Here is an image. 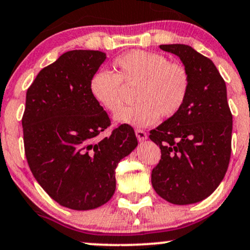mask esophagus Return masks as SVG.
Here are the masks:
<instances>
[{"label":"esophagus","mask_w":250,"mask_h":250,"mask_svg":"<svg viewBox=\"0 0 250 250\" xmlns=\"http://www.w3.org/2000/svg\"><path fill=\"white\" fill-rule=\"evenodd\" d=\"M136 136H137V139L139 140V142H144V140L147 139V134H146V132L140 130V128L136 130Z\"/></svg>","instance_id":"34e87169"}]
</instances>
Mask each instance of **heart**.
<instances>
[{"label":"heart","mask_w":250,"mask_h":250,"mask_svg":"<svg viewBox=\"0 0 250 250\" xmlns=\"http://www.w3.org/2000/svg\"><path fill=\"white\" fill-rule=\"evenodd\" d=\"M112 65L114 73L107 70L93 73L89 89L99 106L116 113L124 103V87L137 86V104L120 111L114 117L118 123L145 127L154 124L160 116L171 118L178 114L188 98V70L164 55L132 50L117 57Z\"/></svg>","instance_id":"b5f03b06"}]
</instances>
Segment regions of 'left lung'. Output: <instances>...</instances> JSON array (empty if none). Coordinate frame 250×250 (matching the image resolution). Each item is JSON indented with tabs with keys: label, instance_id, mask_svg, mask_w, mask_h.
I'll list each match as a JSON object with an SVG mask.
<instances>
[{
	"label": "left lung",
	"instance_id": "obj_1",
	"mask_svg": "<svg viewBox=\"0 0 250 250\" xmlns=\"http://www.w3.org/2000/svg\"><path fill=\"white\" fill-rule=\"evenodd\" d=\"M190 76L184 107L149 132L161 159L152 169L158 195L174 205L195 204L218 188L229 165L233 116L224 78L209 58L185 44H164Z\"/></svg>",
	"mask_w": 250,
	"mask_h": 250
}]
</instances>
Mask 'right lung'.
<instances>
[{
    "label": "right lung",
    "instance_id": "obj_1",
    "mask_svg": "<svg viewBox=\"0 0 250 250\" xmlns=\"http://www.w3.org/2000/svg\"><path fill=\"white\" fill-rule=\"evenodd\" d=\"M106 58L71 50L40 71L26 91L22 118L26 161L51 199L70 209H93L112 198L116 167L137 147L133 128L111 125L90 93V79Z\"/></svg>",
    "mask_w": 250,
    "mask_h": 250
}]
</instances>
